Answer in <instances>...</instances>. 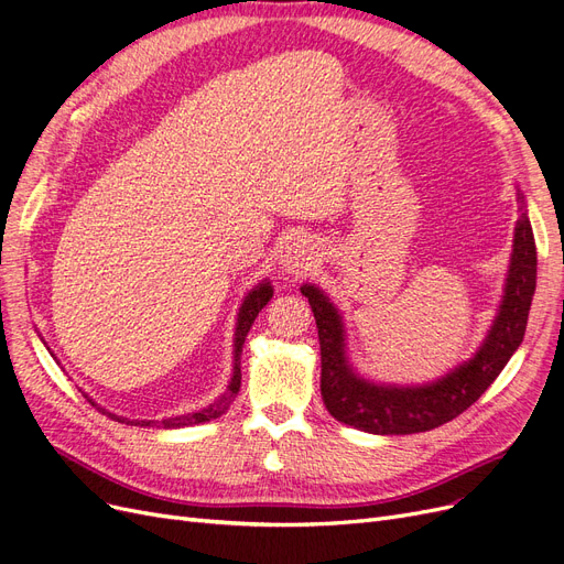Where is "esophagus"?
Returning <instances> with one entry per match:
<instances>
[{"instance_id": "34e87169", "label": "esophagus", "mask_w": 564, "mask_h": 564, "mask_svg": "<svg viewBox=\"0 0 564 564\" xmlns=\"http://www.w3.org/2000/svg\"><path fill=\"white\" fill-rule=\"evenodd\" d=\"M314 246H311L306 239H300V237H290L283 248H281V264L288 269V271H304L311 267V262H314Z\"/></svg>"}]
</instances>
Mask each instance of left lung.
Wrapping results in <instances>:
<instances>
[{"label":"left lung","mask_w":564,"mask_h":564,"mask_svg":"<svg viewBox=\"0 0 564 564\" xmlns=\"http://www.w3.org/2000/svg\"><path fill=\"white\" fill-rule=\"evenodd\" d=\"M536 288V246L525 214L516 223L513 256L505 302L476 356L448 377L423 388L373 386L350 371L344 356V327L337 308L314 285H302L318 325L321 392L337 421L371 434H415L440 427L467 411L499 377L523 341Z\"/></svg>","instance_id":"left-lung-1"}]
</instances>
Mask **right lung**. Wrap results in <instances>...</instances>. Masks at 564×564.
Instances as JSON below:
<instances>
[{
	"mask_svg": "<svg viewBox=\"0 0 564 564\" xmlns=\"http://www.w3.org/2000/svg\"><path fill=\"white\" fill-rule=\"evenodd\" d=\"M271 295H274V290H271L269 283H262L258 285L253 293H248L246 302L241 304V311H239V323H237V337H235V373H232V381H229V388L227 392L223 394L220 400H216L214 404H208L206 409L197 411V413H187V415H181V419H164V421H128V419H118L116 413H109L99 409L101 413H107L109 419L118 421V423H132V425H139V427H187V425H199V423H206L212 419H218V415H223L229 404L235 402L237 392L241 388V348H243V341H246V335L250 325H253V321L258 318V314L262 311V306L271 300ZM93 406H97L93 400H88Z\"/></svg>",
	"mask_w": 564,
	"mask_h": 564,
	"instance_id": "1",
	"label": "right lung"
}]
</instances>
